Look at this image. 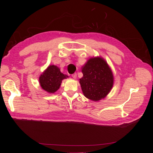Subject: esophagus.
Returning <instances> with one entry per match:
<instances>
[{"mask_svg": "<svg viewBox=\"0 0 153 153\" xmlns=\"http://www.w3.org/2000/svg\"><path fill=\"white\" fill-rule=\"evenodd\" d=\"M76 76H77V75H76V73H74V74H73V75H71V76L74 78V79H75V78H76Z\"/></svg>", "mask_w": 153, "mask_h": 153, "instance_id": "1", "label": "esophagus"}]
</instances>
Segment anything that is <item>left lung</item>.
Returning <instances> with one entry per match:
<instances>
[{"instance_id":"left-lung-1","label":"left lung","mask_w":153,"mask_h":153,"mask_svg":"<svg viewBox=\"0 0 153 153\" xmlns=\"http://www.w3.org/2000/svg\"><path fill=\"white\" fill-rule=\"evenodd\" d=\"M80 84L87 98L98 101L105 98L114 85V76L107 62L102 57L90 58L82 68Z\"/></svg>"}]
</instances>
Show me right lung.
<instances>
[{
  "instance_id": "add662e5",
  "label": "right lung",
  "mask_w": 153,
  "mask_h": 153,
  "mask_svg": "<svg viewBox=\"0 0 153 153\" xmlns=\"http://www.w3.org/2000/svg\"><path fill=\"white\" fill-rule=\"evenodd\" d=\"M68 76L61 72L60 69L55 65L49 66L39 78L41 88L48 93H54L61 87L62 80Z\"/></svg>"
}]
</instances>
